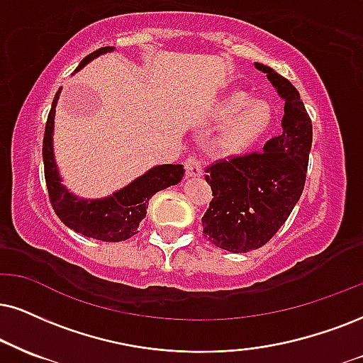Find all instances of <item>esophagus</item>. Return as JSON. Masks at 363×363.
<instances>
[{
  "label": "esophagus",
  "instance_id": "1",
  "mask_svg": "<svg viewBox=\"0 0 363 363\" xmlns=\"http://www.w3.org/2000/svg\"><path fill=\"white\" fill-rule=\"evenodd\" d=\"M185 169L189 177H200L202 174V163H200L196 156H189L185 160Z\"/></svg>",
  "mask_w": 363,
  "mask_h": 363
}]
</instances>
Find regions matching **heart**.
I'll return each instance as SVG.
<instances>
[{"mask_svg":"<svg viewBox=\"0 0 363 363\" xmlns=\"http://www.w3.org/2000/svg\"><path fill=\"white\" fill-rule=\"evenodd\" d=\"M247 92L235 91L223 99L217 118L222 123H229L225 131L218 138L217 146L222 153L234 155L247 150L259 140L271 123V107L266 102H252Z\"/></svg>","mask_w":363,"mask_h":363,"instance_id":"1","label":"heart"}]
</instances>
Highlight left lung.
Listing matches in <instances>:
<instances>
[{
    "label": "left lung",
    "mask_w": 363,
    "mask_h": 363,
    "mask_svg": "<svg viewBox=\"0 0 363 363\" xmlns=\"http://www.w3.org/2000/svg\"><path fill=\"white\" fill-rule=\"evenodd\" d=\"M284 99L281 133L261 151L229 156L205 168L212 202L203 234L217 247L249 252L262 247L288 220L306 182L313 128L296 87L271 67L254 64Z\"/></svg>",
    "instance_id": "obj_1"
}]
</instances>
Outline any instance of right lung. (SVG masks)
Returning a JSON list of instances; mask_svg holds the SVG:
<instances>
[{
  "mask_svg": "<svg viewBox=\"0 0 363 363\" xmlns=\"http://www.w3.org/2000/svg\"><path fill=\"white\" fill-rule=\"evenodd\" d=\"M111 50H113L111 47H102L99 50L92 52L80 62L77 70L96 57ZM58 94L60 91L55 94V99L52 102L43 136L45 182H47L52 207L58 218L69 229L79 232V234L104 240V242L126 240L138 234V227L146 217V208L151 196L156 191L180 183L185 168L183 164H158L129 183L128 186H124L123 190L99 200H82L69 194V190L60 183L62 180L58 177L55 158H53V118H55Z\"/></svg>",
  "mask_w": 363,
  "mask_h": 363,
  "instance_id": "add662e5",
  "label": "right lung"
}]
</instances>
